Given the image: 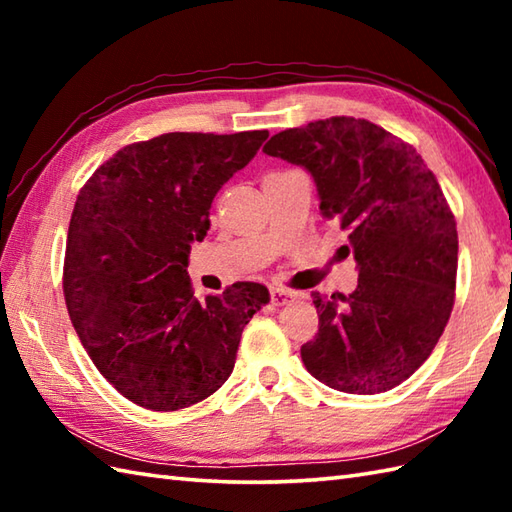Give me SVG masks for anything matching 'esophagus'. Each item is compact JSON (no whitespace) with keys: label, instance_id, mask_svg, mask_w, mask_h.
<instances>
[{"label":"esophagus","instance_id":"1","mask_svg":"<svg viewBox=\"0 0 512 512\" xmlns=\"http://www.w3.org/2000/svg\"><path fill=\"white\" fill-rule=\"evenodd\" d=\"M299 295L295 290H288V288H281V286H275L273 290H270V301L275 303V306H286V303H290L292 299H297Z\"/></svg>","mask_w":512,"mask_h":512}]
</instances>
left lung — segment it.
Returning <instances> with one entry per match:
<instances>
[{"label":"left lung","mask_w":512,"mask_h":512,"mask_svg":"<svg viewBox=\"0 0 512 512\" xmlns=\"http://www.w3.org/2000/svg\"><path fill=\"white\" fill-rule=\"evenodd\" d=\"M264 151L312 173L358 266L352 295L312 292L319 334L303 365L345 394L394 389L427 361L455 301L458 228L436 176L416 147L354 116L286 129Z\"/></svg>","instance_id":"obj_1"}]
</instances>
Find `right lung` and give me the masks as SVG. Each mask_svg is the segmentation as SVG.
Returning a JSON list of instances; mask_svg holds the SVG:
<instances>
[{
  "label": "right lung",
  "instance_id": "1",
  "mask_svg": "<svg viewBox=\"0 0 512 512\" xmlns=\"http://www.w3.org/2000/svg\"><path fill=\"white\" fill-rule=\"evenodd\" d=\"M266 138L255 129L140 140L105 160L76 195L65 306L96 369L138 407L178 411L209 398L233 372L246 323L270 301L255 281L198 301L187 273L215 193Z\"/></svg>",
  "mask_w": 512,
  "mask_h": 512
}]
</instances>
